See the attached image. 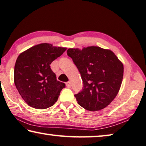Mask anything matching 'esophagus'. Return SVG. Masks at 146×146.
Here are the masks:
<instances>
[{
	"instance_id": "1",
	"label": "esophagus",
	"mask_w": 146,
	"mask_h": 146,
	"mask_svg": "<svg viewBox=\"0 0 146 146\" xmlns=\"http://www.w3.org/2000/svg\"><path fill=\"white\" fill-rule=\"evenodd\" d=\"M66 86L69 88H70L71 87V83L70 82H66Z\"/></svg>"
}]
</instances>
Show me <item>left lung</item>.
<instances>
[{
    "label": "left lung",
    "mask_w": 146,
    "mask_h": 146,
    "mask_svg": "<svg viewBox=\"0 0 146 146\" xmlns=\"http://www.w3.org/2000/svg\"><path fill=\"white\" fill-rule=\"evenodd\" d=\"M71 58L81 76L83 87L75 95L77 103L85 109H103L114 100L121 86L123 66L114 53L99 47L82 50L69 48Z\"/></svg>",
    "instance_id": "8db88e82"
}]
</instances>
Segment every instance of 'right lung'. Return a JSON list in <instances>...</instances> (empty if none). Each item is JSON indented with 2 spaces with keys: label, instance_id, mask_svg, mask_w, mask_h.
Wrapping results in <instances>:
<instances>
[{
  "label": "right lung",
  "instance_id": "right-lung-1",
  "mask_svg": "<svg viewBox=\"0 0 146 146\" xmlns=\"http://www.w3.org/2000/svg\"><path fill=\"white\" fill-rule=\"evenodd\" d=\"M66 50L49 43H41L19 55L15 64L14 82L21 96L29 106L45 109L57 101L66 84L57 80L50 64Z\"/></svg>",
  "mask_w": 146,
  "mask_h": 146
}]
</instances>
